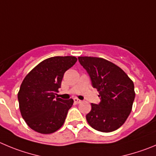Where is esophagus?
<instances>
[{"mask_svg": "<svg viewBox=\"0 0 156 156\" xmlns=\"http://www.w3.org/2000/svg\"><path fill=\"white\" fill-rule=\"evenodd\" d=\"M74 101H75V103H76V104H79V103L81 102V100H79L78 98H74Z\"/></svg>", "mask_w": 156, "mask_h": 156, "instance_id": "esophagus-1", "label": "esophagus"}]
</instances>
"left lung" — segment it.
<instances>
[{"mask_svg":"<svg viewBox=\"0 0 156 156\" xmlns=\"http://www.w3.org/2000/svg\"><path fill=\"white\" fill-rule=\"evenodd\" d=\"M78 58L101 97L99 104L91 103V110L86 115L87 122L99 132L116 130L124 124L132 111L135 96L133 81L122 68L104 58Z\"/></svg>","mask_w":156,"mask_h":156,"instance_id":"left-lung-1","label":"left lung"}]
</instances>
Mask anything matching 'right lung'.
<instances>
[{
  "instance_id": "add662e5",
  "label": "right lung",
  "mask_w": 156,
  "mask_h": 156,
  "mask_svg": "<svg viewBox=\"0 0 156 156\" xmlns=\"http://www.w3.org/2000/svg\"><path fill=\"white\" fill-rule=\"evenodd\" d=\"M77 62L74 56L47 58L26 75L17 94L19 108L27 126L35 132L51 134L63 126L73 99L55 94L64 74Z\"/></svg>"
}]
</instances>
